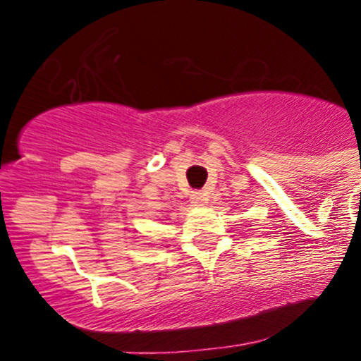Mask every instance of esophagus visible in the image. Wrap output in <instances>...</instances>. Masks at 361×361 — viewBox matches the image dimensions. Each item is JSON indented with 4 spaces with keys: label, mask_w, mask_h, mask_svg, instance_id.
<instances>
[{
    "label": "esophagus",
    "mask_w": 361,
    "mask_h": 361,
    "mask_svg": "<svg viewBox=\"0 0 361 361\" xmlns=\"http://www.w3.org/2000/svg\"><path fill=\"white\" fill-rule=\"evenodd\" d=\"M190 199L195 206H204V204H208V193H204V191H193Z\"/></svg>",
    "instance_id": "obj_1"
}]
</instances>
